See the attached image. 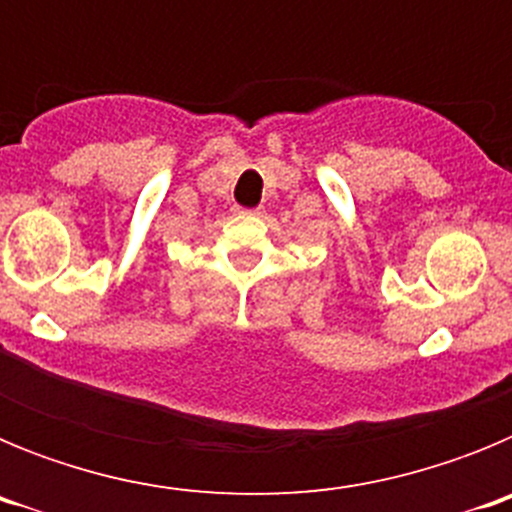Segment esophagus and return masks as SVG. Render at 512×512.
<instances>
[{
  "mask_svg": "<svg viewBox=\"0 0 512 512\" xmlns=\"http://www.w3.org/2000/svg\"><path fill=\"white\" fill-rule=\"evenodd\" d=\"M241 212H243V215H261L259 207H256V210H241Z\"/></svg>",
  "mask_w": 512,
  "mask_h": 512,
  "instance_id": "obj_1",
  "label": "esophagus"
}]
</instances>
